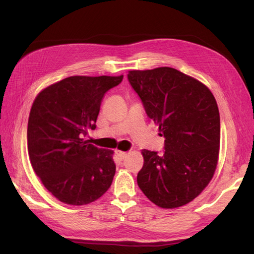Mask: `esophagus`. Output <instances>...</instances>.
<instances>
[{
  "label": "esophagus",
  "instance_id": "34e87169",
  "mask_svg": "<svg viewBox=\"0 0 254 254\" xmlns=\"http://www.w3.org/2000/svg\"><path fill=\"white\" fill-rule=\"evenodd\" d=\"M117 155H118V157L120 158V160H123L124 158L127 157V152H122V150H117Z\"/></svg>",
  "mask_w": 254,
  "mask_h": 254
}]
</instances>
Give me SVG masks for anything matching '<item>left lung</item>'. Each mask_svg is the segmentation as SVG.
Instances as JSON below:
<instances>
[{"mask_svg":"<svg viewBox=\"0 0 254 254\" xmlns=\"http://www.w3.org/2000/svg\"><path fill=\"white\" fill-rule=\"evenodd\" d=\"M127 79L165 137L161 154L142 150L137 185L160 207L186 205L204 190L216 169L220 141L216 100L206 86L172 67L130 71Z\"/></svg>","mask_w":254,"mask_h":254,"instance_id":"left-lung-1","label":"left lung"}]
</instances>
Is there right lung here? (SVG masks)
<instances>
[{"label": "right lung", "mask_w": 254, "mask_h": 254, "mask_svg": "<svg viewBox=\"0 0 254 254\" xmlns=\"http://www.w3.org/2000/svg\"><path fill=\"white\" fill-rule=\"evenodd\" d=\"M121 76H71L45 88L32 104L27 145L30 163L46 189L61 202L85 205L110 188L112 150L84 141L95 130L101 100Z\"/></svg>", "instance_id": "right-lung-1"}]
</instances>
